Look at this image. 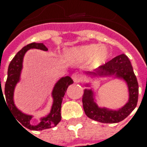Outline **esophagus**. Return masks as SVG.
<instances>
[{"label":"esophagus","instance_id":"1","mask_svg":"<svg viewBox=\"0 0 147 147\" xmlns=\"http://www.w3.org/2000/svg\"><path fill=\"white\" fill-rule=\"evenodd\" d=\"M71 78L73 80L74 82H79L80 81V75L77 73H74L72 76H71Z\"/></svg>","mask_w":147,"mask_h":147}]
</instances>
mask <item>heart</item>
Returning a JSON list of instances; mask_svg holds the SVG:
<instances>
[{"instance_id": "1", "label": "heart", "mask_w": 147, "mask_h": 147, "mask_svg": "<svg viewBox=\"0 0 147 147\" xmlns=\"http://www.w3.org/2000/svg\"><path fill=\"white\" fill-rule=\"evenodd\" d=\"M111 56L110 51L105 46L90 44L68 49L64 53V61L67 64L84 63L89 58V65L92 67H98L105 64Z\"/></svg>"}]
</instances>
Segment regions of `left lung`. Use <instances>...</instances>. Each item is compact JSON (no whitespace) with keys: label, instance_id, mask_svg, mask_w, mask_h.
I'll list each match as a JSON object with an SVG mask.
<instances>
[{"label":"left lung","instance_id":"obj_1","mask_svg":"<svg viewBox=\"0 0 147 147\" xmlns=\"http://www.w3.org/2000/svg\"><path fill=\"white\" fill-rule=\"evenodd\" d=\"M93 81L102 78L115 79L123 81L128 89V101L122 107L111 109L100 107L95 98L96 92L92 87V80L84 84L86 89H84L83 102L85 115L90 119L106 124L119 123L129 115L137 107L138 99V83L134 72L129 58L125 54H120L103 66L95 69L94 71L84 74Z\"/></svg>","mask_w":147,"mask_h":147}]
</instances>
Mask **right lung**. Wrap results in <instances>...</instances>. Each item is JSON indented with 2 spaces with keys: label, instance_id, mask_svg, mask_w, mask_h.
<instances>
[{
  "label": "right lung",
  "instance_id": "add662e5",
  "mask_svg": "<svg viewBox=\"0 0 147 147\" xmlns=\"http://www.w3.org/2000/svg\"><path fill=\"white\" fill-rule=\"evenodd\" d=\"M40 49L43 51H48V49L45 47L43 43H31L24 46L20 51H18L17 54L12 59L8 68L7 80L5 85V92L4 94L5 96V103H7V107L9 109L10 112L13 115L16 120L20 122L19 124H23L24 127L33 130H43L56 126L61 120V106L63 99L65 93L70 84H73V80L70 76H64L58 80L53 86L51 97L53 98V103L50 109V111L45 116L41 117L40 119V123L36 125L31 124V119H32V115H28L23 113L15 106L13 95L14 89L17 84L21 80V74L23 67V58L25 53L29 49ZM1 84V81H0ZM0 94H2V89H1ZM4 97V95H3ZM22 126V125H21Z\"/></svg>",
  "mask_w": 147,
  "mask_h": 147
}]
</instances>
